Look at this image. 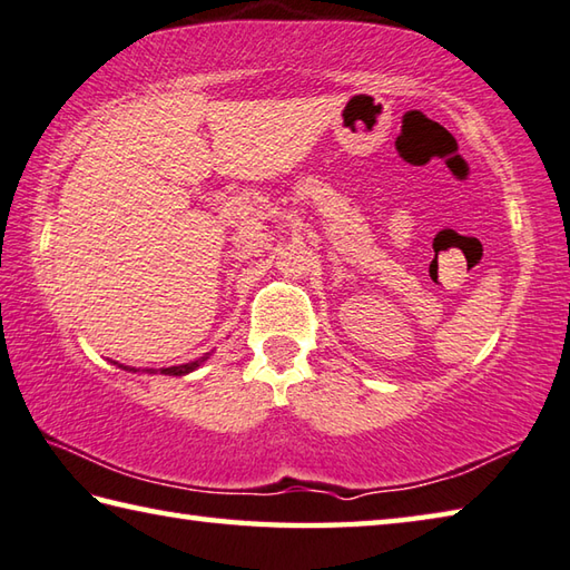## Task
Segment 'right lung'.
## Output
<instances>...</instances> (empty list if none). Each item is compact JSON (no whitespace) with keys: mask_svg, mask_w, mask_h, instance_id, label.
I'll return each mask as SVG.
<instances>
[{"mask_svg":"<svg viewBox=\"0 0 570 570\" xmlns=\"http://www.w3.org/2000/svg\"><path fill=\"white\" fill-rule=\"evenodd\" d=\"M210 357V352H206L203 354V357H198V360H193V362H186V364H176V367H160V370H146L148 374H168V377H184V374H188V372H193V370H198L203 362H206ZM114 364H118V362H114ZM118 367L121 370H126V372H138L136 367H124V364H118Z\"/></svg>","mask_w":570,"mask_h":570,"instance_id":"obj_1","label":"right lung"}]
</instances>
